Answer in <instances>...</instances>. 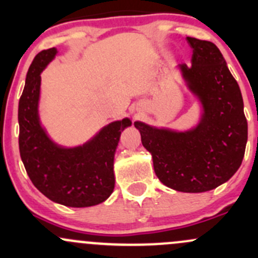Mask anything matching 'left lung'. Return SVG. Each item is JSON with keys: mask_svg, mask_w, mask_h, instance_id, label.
I'll use <instances>...</instances> for the list:
<instances>
[{"mask_svg": "<svg viewBox=\"0 0 258 258\" xmlns=\"http://www.w3.org/2000/svg\"><path fill=\"white\" fill-rule=\"evenodd\" d=\"M191 66L178 64L187 88L201 105L200 122L187 131L136 121L156 176L179 192L216 188L240 168L247 144V119L240 86L222 53L210 41L186 38Z\"/></svg>", "mask_w": 258, "mask_h": 258, "instance_id": "left-lung-1", "label": "left lung"}]
</instances>
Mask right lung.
I'll return each mask as SVG.
<instances>
[{
	"label": "right lung",
	"instance_id": "obj_1",
	"mask_svg": "<svg viewBox=\"0 0 258 258\" xmlns=\"http://www.w3.org/2000/svg\"><path fill=\"white\" fill-rule=\"evenodd\" d=\"M57 49L41 51L31 63L18 102L20 155L36 188L56 204L90 207L106 201L114 188L113 160L121 132L131 126L126 117L102 127L76 147L57 145L42 126L38 113L41 74Z\"/></svg>",
	"mask_w": 258,
	"mask_h": 258
}]
</instances>
